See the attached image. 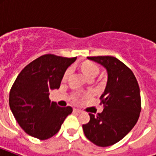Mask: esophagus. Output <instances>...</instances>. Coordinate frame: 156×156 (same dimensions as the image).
<instances>
[{"label": "esophagus", "mask_w": 156, "mask_h": 156, "mask_svg": "<svg viewBox=\"0 0 156 156\" xmlns=\"http://www.w3.org/2000/svg\"><path fill=\"white\" fill-rule=\"evenodd\" d=\"M73 112H77V113H81V112H82V111H81L80 109H77V108L73 109Z\"/></svg>", "instance_id": "obj_1"}]
</instances>
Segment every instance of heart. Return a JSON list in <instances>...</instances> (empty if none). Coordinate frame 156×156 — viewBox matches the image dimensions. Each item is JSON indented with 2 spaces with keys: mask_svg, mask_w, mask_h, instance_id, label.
<instances>
[{
  "mask_svg": "<svg viewBox=\"0 0 156 156\" xmlns=\"http://www.w3.org/2000/svg\"><path fill=\"white\" fill-rule=\"evenodd\" d=\"M82 71L86 78L89 79L91 78H95L99 74L100 69L95 64L92 62H85L82 65ZM69 73H70V69H67L64 74L63 81H66L67 79L68 76L69 75Z\"/></svg>",
  "mask_w": 156,
  "mask_h": 156,
  "instance_id": "heart-1",
  "label": "heart"
}]
</instances>
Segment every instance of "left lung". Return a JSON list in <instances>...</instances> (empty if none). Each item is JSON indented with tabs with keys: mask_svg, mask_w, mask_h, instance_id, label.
Segmentation results:
<instances>
[{
	"mask_svg": "<svg viewBox=\"0 0 156 156\" xmlns=\"http://www.w3.org/2000/svg\"><path fill=\"white\" fill-rule=\"evenodd\" d=\"M89 60L100 64L108 73V81L100 96L104 110L83 125L87 139L99 147L118 143L133 128L141 112L140 89L133 72L116 57L91 56Z\"/></svg>",
	"mask_w": 156,
	"mask_h": 156,
	"instance_id": "1",
	"label": "left lung"
}]
</instances>
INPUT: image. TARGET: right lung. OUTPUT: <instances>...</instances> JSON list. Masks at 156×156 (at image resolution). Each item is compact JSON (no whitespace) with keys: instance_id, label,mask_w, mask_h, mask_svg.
Returning <instances> with one entry per match:
<instances>
[{"instance_id":"1","label":"right lung","mask_w":156,"mask_h":156,"mask_svg":"<svg viewBox=\"0 0 156 156\" xmlns=\"http://www.w3.org/2000/svg\"><path fill=\"white\" fill-rule=\"evenodd\" d=\"M77 57L46 54L28 64L12 86L9 104L14 118L29 135L45 140L55 135L68 115L69 106L61 108L49 100V91L59 89L66 69Z\"/></svg>"}]
</instances>
